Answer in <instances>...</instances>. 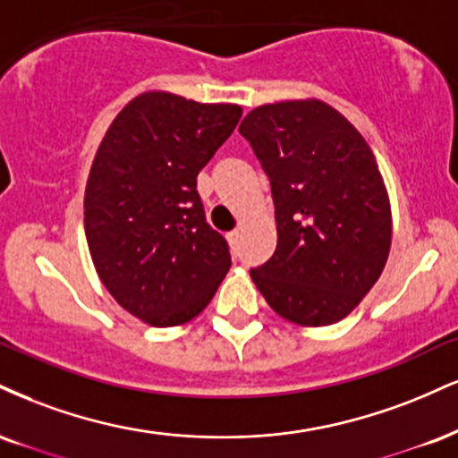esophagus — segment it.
<instances>
[{"mask_svg":"<svg viewBox=\"0 0 458 458\" xmlns=\"http://www.w3.org/2000/svg\"><path fill=\"white\" fill-rule=\"evenodd\" d=\"M239 236H241V233H239V230H233V233H230L228 234V241H230V245H236V243H239Z\"/></svg>","mask_w":458,"mask_h":458,"instance_id":"1","label":"esophagus"}]
</instances>
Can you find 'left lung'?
<instances>
[{
    "label": "left lung",
    "instance_id": "8db88e82",
    "mask_svg": "<svg viewBox=\"0 0 458 458\" xmlns=\"http://www.w3.org/2000/svg\"><path fill=\"white\" fill-rule=\"evenodd\" d=\"M239 131L271 179L277 222V250L251 268L253 284L288 322H339L379 279L393 241L371 147L316 98L253 108Z\"/></svg>",
    "mask_w": 458,
    "mask_h": 458
}]
</instances>
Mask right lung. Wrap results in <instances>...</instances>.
Segmentation results:
<instances>
[{"mask_svg":"<svg viewBox=\"0 0 458 458\" xmlns=\"http://www.w3.org/2000/svg\"><path fill=\"white\" fill-rule=\"evenodd\" d=\"M241 114L239 104L145 91L98 147L85 187L87 245L110 296L145 324L194 319L233 264L207 224L196 176Z\"/></svg>","mask_w":458,"mask_h":458,"instance_id":"add662e5","label":"right lung"}]
</instances>
